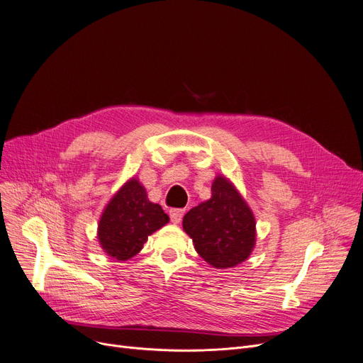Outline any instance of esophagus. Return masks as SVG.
<instances>
[{"instance_id": "obj_1", "label": "esophagus", "mask_w": 363, "mask_h": 363, "mask_svg": "<svg viewBox=\"0 0 363 363\" xmlns=\"http://www.w3.org/2000/svg\"><path fill=\"white\" fill-rule=\"evenodd\" d=\"M183 214H184V209H172V211H169V218H172V223L179 224L183 218Z\"/></svg>"}]
</instances>
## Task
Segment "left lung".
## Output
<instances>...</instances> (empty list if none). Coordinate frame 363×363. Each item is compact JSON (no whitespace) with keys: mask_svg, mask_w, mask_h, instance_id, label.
I'll return each mask as SVG.
<instances>
[{"mask_svg":"<svg viewBox=\"0 0 363 363\" xmlns=\"http://www.w3.org/2000/svg\"><path fill=\"white\" fill-rule=\"evenodd\" d=\"M211 199L191 208L183 228L201 258L214 268H233L249 258L257 240L253 212L230 180L216 177Z\"/></svg>","mask_w":363,"mask_h":363,"instance_id":"obj_1","label":"left lung"}]
</instances>
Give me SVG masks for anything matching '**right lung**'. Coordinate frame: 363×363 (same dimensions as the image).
Wrapping results in <instances>:
<instances>
[{
  "mask_svg": "<svg viewBox=\"0 0 363 363\" xmlns=\"http://www.w3.org/2000/svg\"><path fill=\"white\" fill-rule=\"evenodd\" d=\"M168 221L161 205L149 201L145 187L133 177L105 206L98 224V240L108 257L127 261L140 252L147 236Z\"/></svg>",
  "mask_w": 363,
  "mask_h": 363,
  "instance_id": "right-lung-1",
  "label": "right lung"
}]
</instances>
